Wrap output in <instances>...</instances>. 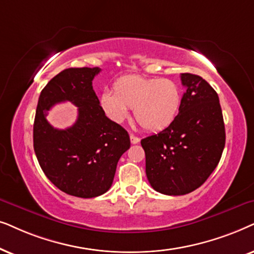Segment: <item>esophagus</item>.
<instances>
[{"instance_id": "esophagus-1", "label": "esophagus", "mask_w": 254, "mask_h": 254, "mask_svg": "<svg viewBox=\"0 0 254 254\" xmlns=\"http://www.w3.org/2000/svg\"><path fill=\"white\" fill-rule=\"evenodd\" d=\"M130 140H131V143H132V144H138L140 141L139 138L133 136V134H130Z\"/></svg>"}]
</instances>
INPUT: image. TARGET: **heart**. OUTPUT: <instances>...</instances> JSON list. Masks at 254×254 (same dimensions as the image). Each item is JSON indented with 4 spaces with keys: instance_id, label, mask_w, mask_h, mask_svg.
<instances>
[{
    "instance_id": "1",
    "label": "heart",
    "mask_w": 254,
    "mask_h": 254,
    "mask_svg": "<svg viewBox=\"0 0 254 254\" xmlns=\"http://www.w3.org/2000/svg\"><path fill=\"white\" fill-rule=\"evenodd\" d=\"M107 116L121 123L133 109L138 123L147 131H161L173 123L180 111L182 92L168 79H148L125 75L114 84V93L106 90L100 99Z\"/></svg>"
}]
</instances>
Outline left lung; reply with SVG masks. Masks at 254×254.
<instances>
[{
    "instance_id": "1",
    "label": "left lung",
    "mask_w": 254,
    "mask_h": 254,
    "mask_svg": "<svg viewBox=\"0 0 254 254\" xmlns=\"http://www.w3.org/2000/svg\"><path fill=\"white\" fill-rule=\"evenodd\" d=\"M181 82L186 93L173 123L140 141L152 188L174 196L203 185L218 165L225 145L224 121L214 88L190 73H182Z\"/></svg>"
}]
</instances>
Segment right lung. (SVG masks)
Segmentation results:
<instances>
[{
  "instance_id": "obj_1",
  "label": "right lung",
  "mask_w": 254,
  "mask_h": 254,
  "mask_svg": "<svg viewBox=\"0 0 254 254\" xmlns=\"http://www.w3.org/2000/svg\"><path fill=\"white\" fill-rule=\"evenodd\" d=\"M99 67L67 68L44 87L33 124V148L47 179L66 194L96 197L109 190L117 162L130 148V137L109 120L93 89ZM72 102L78 120L65 130L53 128L46 115L53 105Z\"/></svg>"
}]
</instances>
